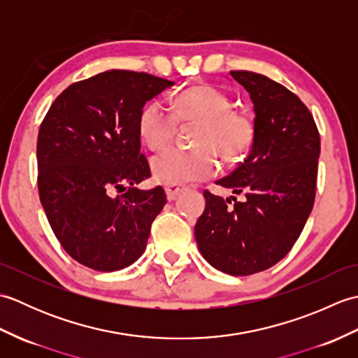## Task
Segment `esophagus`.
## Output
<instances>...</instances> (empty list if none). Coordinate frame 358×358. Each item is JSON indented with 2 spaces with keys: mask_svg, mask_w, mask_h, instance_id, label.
Masks as SVG:
<instances>
[{
  "mask_svg": "<svg viewBox=\"0 0 358 358\" xmlns=\"http://www.w3.org/2000/svg\"><path fill=\"white\" fill-rule=\"evenodd\" d=\"M164 189H166L167 199H169V200H175V196L183 192L185 189H186V186H185V185H178V183H166Z\"/></svg>",
  "mask_w": 358,
  "mask_h": 358,
  "instance_id": "obj_1",
  "label": "esophagus"
}]
</instances>
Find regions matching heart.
<instances>
[{"mask_svg":"<svg viewBox=\"0 0 358 358\" xmlns=\"http://www.w3.org/2000/svg\"><path fill=\"white\" fill-rule=\"evenodd\" d=\"M178 123L196 126L191 150L167 148L152 158L155 177L166 183L210 178L218 169L217 155L234 163L252 146L255 124L249 112L232 108L223 90L209 85L192 86L175 98L171 108L162 98L143 106L138 115L141 140L152 150L171 143Z\"/></svg>","mask_w":358,"mask_h":358,"instance_id":"heart-1","label":"heart"}]
</instances>
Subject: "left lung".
I'll use <instances>...</instances> for the list:
<instances>
[{"instance_id": "obj_1", "label": "left lung", "mask_w": 358, "mask_h": 358, "mask_svg": "<svg viewBox=\"0 0 358 358\" xmlns=\"http://www.w3.org/2000/svg\"><path fill=\"white\" fill-rule=\"evenodd\" d=\"M254 103L255 135L245 162L217 185L243 194L235 201L204 191L206 208L195 224L201 255L229 275L269 269L292 249L313 210L320 134L313 113L280 83L231 71Z\"/></svg>"}]
</instances>
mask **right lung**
I'll return each instance as SVG.
<instances>
[{
    "mask_svg": "<svg viewBox=\"0 0 358 358\" xmlns=\"http://www.w3.org/2000/svg\"><path fill=\"white\" fill-rule=\"evenodd\" d=\"M172 85L144 72L98 73L64 89L40 126L38 192L45 217L66 252L90 269H124L146 249L166 194L162 186L135 187L150 177L138 115Z\"/></svg>",
    "mask_w": 358,
    "mask_h": 358,
    "instance_id": "1",
    "label": "right lung"
}]
</instances>
